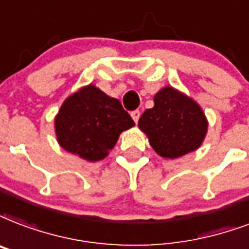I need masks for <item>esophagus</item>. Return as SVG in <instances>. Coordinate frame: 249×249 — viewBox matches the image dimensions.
<instances>
[{"label": "esophagus", "mask_w": 249, "mask_h": 249, "mask_svg": "<svg viewBox=\"0 0 249 249\" xmlns=\"http://www.w3.org/2000/svg\"><path fill=\"white\" fill-rule=\"evenodd\" d=\"M130 115H132V119L134 120V123H138V120H140V116H141V112L138 111V109H136V111H133Z\"/></svg>", "instance_id": "1"}]
</instances>
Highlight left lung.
<instances>
[{
    "instance_id": "obj_1",
    "label": "left lung",
    "mask_w": 249,
    "mask_h": 249,
    "mask_svg": "<svg viewBox=\"0 0 249 249\" xmlns=\"http://www.w3.org/2000/svg\"><path fill=\"white\" fill-rule=\"evenodd\" d=\"M138 126L157 154L175 159L200 147L208 132V120L195 100L164 87L155 94L154 107L142 113Z\"/></svg>"
}]
</instances>
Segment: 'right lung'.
I'll return each mask as SVG.
<instances>
[{
	"label": "right lung",
	"instance_id": "1",
	"mask_svg": "<svg viewBox=\"0 0 249 249\" xmlns=\"http://www.w3.org/2000/svg\"><path fill=\"white\" fill-rule=\"evenodd\" d=\"M132 126L134 121L120 102L94 85L70 95L54 119L60 146L89 162L106 158L120 133Z\"/></svg>",
	"mask_w": 249,
	"mask_h": 249
}]
</instances>
